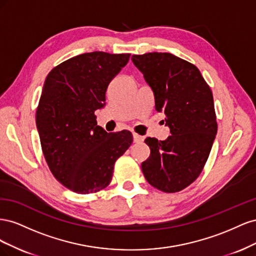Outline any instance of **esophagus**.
<instances>
[{
	"label": "esophagus",
	"instance_id": "34e87169",
	"mask_svg": "<svg viewBox=\"0 0 256 256\" xmlns=\"http://www.w3.org/2000/svg\"><path fill=\"white\" fill-rule=\"evenodd\" d=\"M143 140H144V138L142 136L138 134H134V143H141V142H143Z\"/></svg>",
	"mask_w": 256,
	"mask_h": 256
}]
</instances>
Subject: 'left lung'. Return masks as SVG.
I'll use <instances>...</instances> for the list:
<instances>
[{
	"label": "left lung",
	"mask_w": 256,
	"mask_h": 256,
	"mask_svg": "<svg viewBox=\"0 0 256 256\" xmlns=\"http://www.w3.org/2000/svg\"><path fill=\"white\" fill-rule=\"evenodd\" d=\"M152 90L154 108L166 115L171 136L146 138L150 156L142 171L152 187L178 192L194 182L212 150L218 130L214 97L196 66L171 53L152 52L131 58Z\"/></svg>",
	"instance_id": "obj_1"
}]
</instances>
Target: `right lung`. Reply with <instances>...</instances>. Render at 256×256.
<instances>
[{"label":"right lung","instance_id":"1","mask_svg":"<svg viewBox=\"0 0 256 256\" xmlns=\"http://www.w3.org/2000/svg\"><path fill=\"white\" fill-rule=\"evenodd\" d=\"M129 58V53H83L54 67L46 78L36 111L42 150L53 176L79 194L109 186L115 161L132 143L130 131L108 134L95 115L106 104L108 85Z\"/></svg>","mask_w":256,"mask_h":256}]
</instances>
